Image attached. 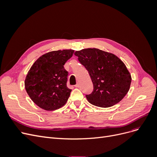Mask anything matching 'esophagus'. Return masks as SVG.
<instances>
[{
  "label": "esophagus",
  "mask_w": 157,
  "mask_h": 157,
  "mask_svg": "<svg viewBox=\"0 0 157 157\" xmlns=\"http://www.w3.org/2000/svg\"><path fill=\"white\" fill-rule=\"evenodd\" d=\"M75 87H77V88H78V87L80 86V84H79V83H77V84H76V85H75Z\"/></svg>",
  "instance_id": "obj_1"
}]
</instances>
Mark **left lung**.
<instances>
[{
	"label": "left lung",
	"mask_w": 157,
	"mask_h": 157,
	"mask_svg": "<svg viewBox=\"0 0 157 157\" xmlns=\"http://www.w3.org/2000/svg\"><path fill=\"white\" fill-rule=\"evenodd\" d=\"M75 55L92 79L94 90L86 96L90 103L106 108L124 98L129 91L132 77L125 64L117 56L97 48L76 51Z\"/></svg>",
	"instance_id": "8db88e82"
}]
</instances>
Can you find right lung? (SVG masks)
<instances>
[{
    "mask_svg": "<svg viewBox=\"0 0 157 157\" xmlns=\"http://www.w3.org/2000/svg\"><path fill=\"white\" fill-rule=\"evenodd\" d=\"M73 53V50L48 52L38 58L28 71L26 92L39 107L54 111L67 101L72 90L67 86L68 72L63 65Z\"/></svg>",
    "mask_w": 157,
    "mask_h": 157,
    "instance_id": "right-lung-1",
    "label": "right lung"
}]
</instances>
